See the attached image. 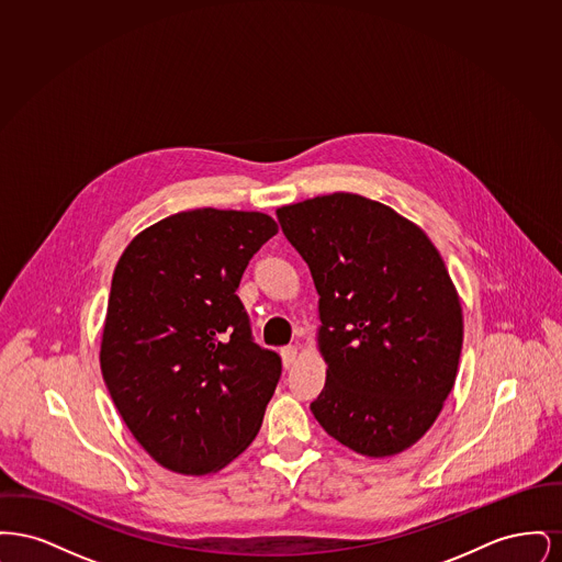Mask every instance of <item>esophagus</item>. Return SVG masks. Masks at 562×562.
I'll list each match as a JSON object with an SVG mask.
<instances>
[{
  "label": "esophagus",
  "mask_w": 562,
  "mask_h": 562,
  "mask_svg": "<svg viewBox=\"0 0 562 562\" xmlns=\"http://www.w3.org/2000/svg\"><path fill=\"white\" fill-rule=\"evenodd\" d=\"M280 356H282V364H284V369H291L294 362H296L299 349L294 348V346H286V348L280 349Z\"/></svg>",
  "instance_id": "esophagus-1"
}]
</instances>
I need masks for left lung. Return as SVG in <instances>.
Here are the masks:
<instances>
[{
	"instance_id": "8db88e82",
	"label": "left lung",
	"mask_w": 562,
	"mask_h": 562,
	"mask_svg": "<svg viewBox=\"0 0 562 562\" xmlns=\"http://www.w3.org/2000/svg\"><path fill=\"white\" fill-rule=\"evenodd\" d=\"M321 294L326 383L312 413L364 457L411 449L457 379L463 312L428 234L387 204L335 191L276 211Z\"/></svg>"
}]
</instances>
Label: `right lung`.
<instances>
[{"instance_id":"add662e5","label":"right lung","mask_w":562,"mask_h":562,"mask_svg":"<svg viewBox=\"0 0 562 562\" xmlns=\"http://www.w3.org/2000/svg\"><path fill=\"white\" fill-rule=\"evenodd\" d=\"M278 234L266 213L195 209L145 227L111 280L101 373L136 442L161 468L204 476L248 449L280 379L250 339V257Z\"/></svg>"}]
</instances>
